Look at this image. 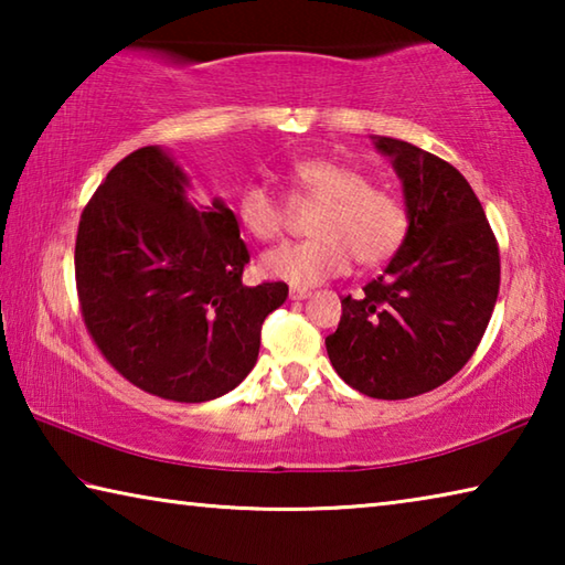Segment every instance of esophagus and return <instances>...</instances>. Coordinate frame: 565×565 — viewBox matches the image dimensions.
Masks as SVG:
<instances>
[{
	"label": "esophagus",
	"instance_id": "1",
	"mask_svg": "<svg viewBox=\"0 0 565 565\" xmlns=\"http://www.w3.org/2000/svg\"><path fill=\"white\" fill-rule=\"evenodd\" d=\"M311 296V291L309 289H299V286H294V289L289 291V299L291 301H303V299H309Z\"/></svg>",
	"mask_w": 565,
	"mask_h": 565
}]
</instances>
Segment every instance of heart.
Returning <instances> with one entry per match:
<instances>
[{"instance_id": "heart-1", "label": "heart", "mask_w": 565, "mask_h": 565, "mask_svg": "<svg viewBox=\"0 0 565 565\" xmlns=\"http://www.w3.org/2000/svg\"><path fill=\"white\" fill-rule=\"evenodd\" d=\"M294 199L321 202L311 232L317 238L281 244L262 256L264 276L294 286H317L349 271L356 259L376 266L404 244L408 214L391 191L369 184L361 169L333 159H303L286 171ZM234 212L238 224L259 242H271L286 228V206L264 181L238 191Z\"/></svg>"}]
</instances>
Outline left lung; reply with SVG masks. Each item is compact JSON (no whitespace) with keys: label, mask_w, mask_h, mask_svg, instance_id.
<instances>
[{"label":"left lung","mask_w":565,"mask_h":565,"mask_svg":"<svg viewBox=\"0 0 565 565\" xmlns=\"http://www.w3.org/2000/svg\"><path fill=\"white\" fill-rule=\"evenodd\" d=\"M404 184L408 232L386 271L341 299L331 366L371 398H411L466 366L501 284L499 244L461 171L408 141L374 137Z\"/></svg>","instance_id":"obj_1"}]
</instances>
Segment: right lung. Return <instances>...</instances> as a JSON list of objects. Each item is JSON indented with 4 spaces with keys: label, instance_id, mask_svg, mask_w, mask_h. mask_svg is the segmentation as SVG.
I'll return each instance as SVG.
<instances>
[{
    "label": "right lung",
    "instance_id": "right-lung-1",
    "mask_svg": "<svg viewBox=\"0 0 565 565\" xmlns=\"http://www.w3.org/2000/svg\"><path fill=\"white\" fill-rule=\"evenodd\" d=\"M161 147L114 167L76 232L74 271L89 337L147 394L202 404L228 394L259 359L262 323L289 286H244L248 248L222 199L194 206Z\"/></svg>",
    "mask_w": 565,
    "mask_h": 565
}]
</instances>
